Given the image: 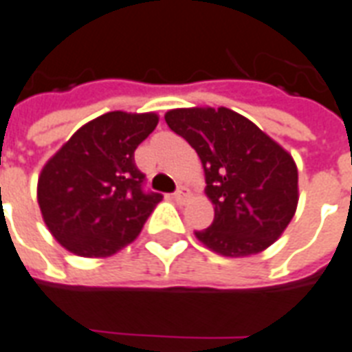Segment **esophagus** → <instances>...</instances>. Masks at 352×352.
I'll list each match as a JSON object with an SVG mask.
<instances>
[{
    "instance_id": "1",
    "label": "esophagus",
    "mask_w": 352,
    "mask_h": 352,
    "mask_svg": "<svg viewBox=\"0 0 352 352\" xmlns=\"http://www.w3.org/2000/svg\"><path fill=\"white\" fill-rule=\"evenodd\" d=\"M174 201H178V204H185V199H187V190L185 189H178L174 192Z\"/></svg>"
}]
</instances>
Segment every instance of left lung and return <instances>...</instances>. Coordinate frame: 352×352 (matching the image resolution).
I'll list each match as a JSON object with an SVG mask.
<instances>
[{
    "label": "left lung",
    "mask_w": 352,
    "mask_h": 352,
    "mask_svg": "<svg viewBox=\"0 0 352 352\" xmlns=\"http://www.w3.org/2000/svg\"><path fill=\"white\" fill-rule=\"evenodd\" d=\"M165 122L198 153L210 227L194 232L227 258L258 254L291 223L298 207V168L291 154L251 120L227 107L173 109Z\"/></svg>",
    "instance_id": "obj_1"
}]
</instances>
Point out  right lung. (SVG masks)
I'll list each match as a JSON object with an SVG mask.
<instances>
[{
	"mask_svg": "<svg viewBox=\"0 0 352 352\" xmlns=\"http://www.w3.org/2000/svg\"><path fill=\"white\" fill-rule=\"evenodd\" d=\"M156 112L112 111L85 123L45 163L38 204L56 241L72 254L107 258L136 240L162 194L143 192L134 151Z\"/></svg>",
	"mask_w": 352,
	"mask_h": 352,
	"instance_id": "1",
	"label": "right lung"
}]
</instances>
